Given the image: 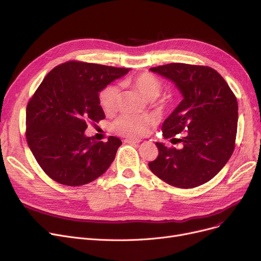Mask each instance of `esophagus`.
Returning <instances> with one entry per match:
<instances>
[{
	"label": "esophagus",
	"instance_id": "obj_1",
	"mask_svg": "<svg viewBox=\"0 0 261 261\" xmlns=\"http://www.w3.org/2000/svg\"><path fill=\"white\" fill-rule=\"evenodd\" d=\"M142 141L138 140V139H126L125 140V143H128V144H139Z\"/></svg>",
	"mask_w": 261,
	"mask_h": 261
}]
</instances>
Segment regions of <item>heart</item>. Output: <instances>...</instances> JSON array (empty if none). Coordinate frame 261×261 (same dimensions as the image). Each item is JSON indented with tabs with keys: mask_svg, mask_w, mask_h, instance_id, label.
Segmentation results:
<instances>
[{
	"mask_svg": "<svg viewBox=\"0 0 261 261\" xmlns=\"http://www.w3.org/2000/svg\"><path fill=\"white\" fill-rule=\"evenodd\" d=\"M122 86H128L138 91L147 100H155L163 91V82L153 74L143 73L134 78L121 81ZM120 97V91L116 85H109L99 93V101L106 113L115 111ZM153 120L149 116L121 115L113 122L115 133L128 138H142L146 135Z\"/></svg>",
	"mask_w": 261,
	"mask_h": 261,
	"instance_id": "heart-1",
	"label": "heart"
}]
</instances>
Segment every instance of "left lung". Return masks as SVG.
<instances>
[{"label": "left lung", "instance_id": "obj_1", "mask_svg": "<svg viewBox=\"0 0 261 261\" xmlns=\"http://www.w3.org/2000/svg\"><path fill=\"white\" fill-rule=\"evenodd\" d=\"M150 71L172 80L183 100L164 121L165 139L186 132L182 149L156 143L158 158L148 166L167 184L194 188L220 171L235 149L238 103L224 78L205 65L169 63ZM171 140V141H172Z\"/></svg>", "mask_w": 261, "mask_h": 261}]
</instances>
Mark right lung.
Segmentation results:
<instances>
[{
  "label": "right lung",
  "instance_id": "right-lung-1",
  "mask_svg": "<svg viewBox=\"0 0 261 261\" xmlns=\"http://www.w3.org/2000/svg\"><path fill=\"white\" fill-rule=\"evenodd\" d=\"M129 68L67 61L54 67L26 107V141L42 170L59 184L81 186L103 174L121 141L93 142L89 122L105 113L98 93Z\"/></svg>",
  "mask_w": 261,
  "mask_h": 261
}]
</instances>
